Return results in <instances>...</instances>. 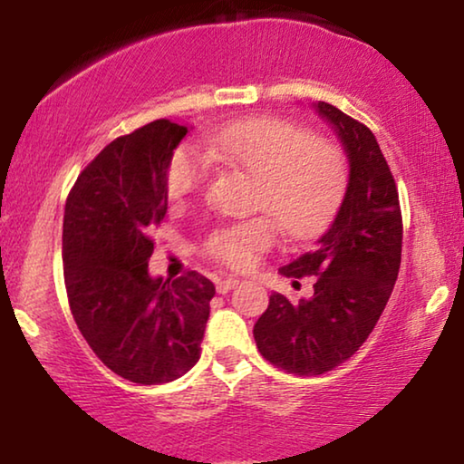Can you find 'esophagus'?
I'll list each match as a JSON object with an SVG mask.
<instances>
[{"label":"esophagus","instance_id":"esophagus-1","mask_svg":"<svg viewBox=\"0 0 464 464\" xmlns=\"http://www.w3.org/2000/svg\"><path fill=\"white\" fill-rule=\"evenodd\" d=\"M239 285V278H235V276H227V278H223V280H218L217 282V293L218 295H225V293H229L231 288H235Z\"/></svg>","mask_w":464,"mask_h":464}]
</instances>
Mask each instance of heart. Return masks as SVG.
Returning a JSON list of instances; mask_svg holds the SVG:
<instances>
[{
    "mask_svg": "<svg viewBox=\"0 0 464 464\" xmlns=\"http://www.w3.org/2000/svg\"><path fill=\"white\" fill-rule=\"evenodd\" d=\"M210 161L243 169L257 178L256 207L264 208L288 235L315 231L334 213L345 188V161L340 149L315 140L296 124L282 119L235 122L204 137ZM207 174V163L194 147L171 155L166 190L171 202H184ZM268 217L249 218L215 231L208 251L233 268H249L274 241Z\"/></svg>",
    "mask_w": 464,
    "mask_h": 464,
    "instance_id": "heart-1",
    "label": "heart"
}]
</instances>
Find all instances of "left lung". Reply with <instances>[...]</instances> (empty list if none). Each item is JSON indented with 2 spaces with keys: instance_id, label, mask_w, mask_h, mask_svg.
Masks as SVG:
<instances>
[{
  "instance_id": "obj_1",
  "label": "left lung",
  "mask_w": 464,
  "mask_h": 464,
  "mask_svg": "<svg viewBox=\"0 0 464 464\" xmlns=\"http://www.w3.org/2000/svg\"><path fill=\"white\" fill-rule=\"evenodd\" d=\"M348 157L340 208L311 251L280 272L315 274V293L296 304L274 293L254 325L260 354L295 374H324L366 342L395 286L401 266V208L395 179L376 137L342 110L315 102Z\"/></svg>"
}]
</instances>
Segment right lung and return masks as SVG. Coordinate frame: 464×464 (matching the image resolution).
I'll return each mask as SVG.
<instances>
[{"label": "right lung", "instance_id": "1", "mask_svg": "<svg viewBox=\"0 0 464 464\" xmlns=\"http://www.w3.org/2000/svg\"><path fill=\"white\" fill-rule=\"evenodd\" d=\"M188 132L155 121L112 140L77 178L63 217L75 324L110 371L139 384L171 382L198 362L215 296L198 272L149 274L151 231L168 213V166Z\"/></svg>", "mask_w": 464, "mask_h": 464}]
</instances>
